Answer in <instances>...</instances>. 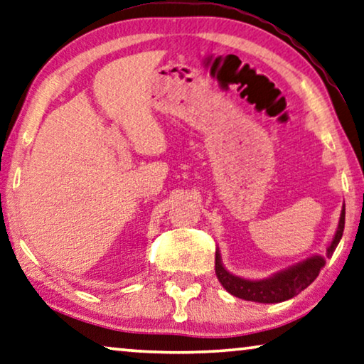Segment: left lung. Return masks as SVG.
<instances>
[{
  "mask_svg": "<svg viewBox=\"0 0 364 364\" xmlns=\"http://www.w3.org/2000/svg\"><path fill=\"white\" fill-rule=\"evenodd\" d=\"M345 229V204L341 208L340 220L337 232L327 247V258H330L337 248L341 235ZM325 267V258L321 255H314V257L304 259L301 263L292 264L278 273L271 274L269 278L264 279H245L240 276L229 273L224 268L220 259V252L215 250V274L219 283L225 287L227 292L232 296L240 297V299L262 302V304H274L291 299L299 294L301 291L306 289L309 284L314 283L321 269Z\"/></svg>",
  "mask_w": 364,
  "mask_h": 364,
  "instance_id": "left-lung-1",
  "label": "left lung"
}]
</instances>
